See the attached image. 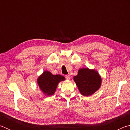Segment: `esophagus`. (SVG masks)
<instances>
[{
  "mask_svg": "<svg viewBox=\"0 0 130 130\" xmlns=\"http://www.w3.org/2000/svg\"><path fill=\"white\" fill-rule=\"evenodd\" d=\"M65 77L66 79H67V80H70V75H65Z\"/></svg>",
  "mask_w": 130,
  "mask_h": 130,
  "instance_id": "1",
  "label": "esophagus"
}]
</instances>
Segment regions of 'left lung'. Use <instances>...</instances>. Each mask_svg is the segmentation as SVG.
<instances>
[{
    "label": "left lung",
    "mask_w": 130,
    "mask_h": 130,
    "mask_svg": "<svg viewBox=\"0 0 130 130\" xmlns=\"http://www.w3.org/2000/svg\"><path fill=\"white\" fill-rule=\"evenodd\" d=\"M73 79L79 91L85 96L92 95L98 91L102 83V78L98 72L88 68L80 69Z\"/></svg>",
    "instance_id": "8db88e82"
}]
</instances>
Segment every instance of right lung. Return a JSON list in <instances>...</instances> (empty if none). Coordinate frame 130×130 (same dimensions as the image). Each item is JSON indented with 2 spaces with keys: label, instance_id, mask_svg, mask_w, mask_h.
<instances>
[{
  "label": "right lung",
  "instance_id": "right-lung-1",
  "mask_svg": "<svg viewBox=\"0 0 130 130\" xmlns=\"http://www.w3.org/2000/svg\"><path fill=\"white\" fill-rule=\"evenodd\" d=\"M65 80L62 76L53 75L49 71H45L38 78V84L42 91L48 96L54 93L59 82Z\"/></svg>",
  "mask_w": 130,
  "mask_h": 130
}]
</instances>
